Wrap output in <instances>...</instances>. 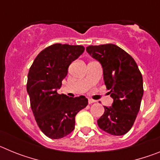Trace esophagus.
I'll return each mask as SVG.
<instances>
[{"label": "esophagus", "instance_id": "34e87169", "mask_svg": "<svg viewBox=\"0 0 160 160\" xmlns=\"http://www.w3.org/2000/svg\"><path fill=\"white\" fill-rule=\"evenodd\" d=\"M95 100H93V99H89L88 100V102H89V104H92V103H94V102H95Z\"/></svg>", "mask_w": 160, "mask_h": 160}]
</instances>
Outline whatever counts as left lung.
<instances>
[{"mask_svg": "<svg viewBox=\"0 0 160 160\" xmlns=\"http://www.w3.org/2000/svg\"><path fill=\"white\" fill-rule=\"evenodd\" d=\"M87 51L101 63L104 82L114 99L111 107H104L98 125L111 135H125L132 128L140 109L143 95L141 72L134 58L116 45L89 46Z\"/></svg>", "mask_w": 160, "mask_h": 160, "instance_id": "left-lung-1", "label": "left lung"}]
</instances>
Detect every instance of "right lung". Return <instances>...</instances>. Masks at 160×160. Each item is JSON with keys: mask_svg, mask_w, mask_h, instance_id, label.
<instances>
[{"mask_svg": "<svg viewBox=\"0 0 160 160\" xmlns=\"http://www.w3.org/2000/svg\"><path fill=\"white\" fill-rule=\"evenodd\" d=\"M82 46L53 44L34 59L27 80V92L37 124L47 137L58 139L72 132L75 116L88 104L85 96L58 94L72 62L84 52Z\"/></svg>", "mask_w": 160, "mask_h": 160, "instance_id": "1", "label": "right lung"}]
</instances>
